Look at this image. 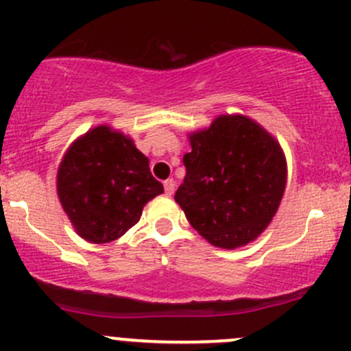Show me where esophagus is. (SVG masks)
Returning a JSON list of instances; mask_svg holds the SVG:
<instances>
[{"label":"esophagus","instance_id":"esophagus-1","mask_svg":"<svg viewBox=\"0 0 351 351\" xmlns=\"http://www.w3.org/2000/svg\"><path fill=\"white\" fill-rule=\"evenodd\" d=\"M165 193L166 195H173L175 193V182L173 180H166L165 182Z\"/></svg>","mask_w":351,"mask_h":351}]
</instances>
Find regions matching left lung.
I'll return each mask as SVG.
<instances>
[{
    "label": "left lung",
    "instance_id": "obj_1",
    "mask_svg": "<svg viewBox=\"0 0 351 351\" xmlns=\"http://www.w3.org/2000/svg\"><path fill=\"white\" fill-rule=\"evenodd\" d=\"M175 200L192 228L219 247L244 246L267 229L284 197L280 144L254 120L221 115L190 136Z\"/></svg>",
    "mask_w": 351,
    "mask_h": 351
}]
</instances>
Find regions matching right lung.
Listing matches in <instances>:
<instances>
[{"instance_id":"right-lung-1","label":"right lung","mask_w":351,"mask_h":351,"mask_svg":"<svg viewBox=\"0 0 351 351\" xmlns=\"http://www.w3.org/2000/svg\"><path fill=\"white\" fill-rule=\"evenodd\" d=\"M162 185L132 139L98 125L71 144L58 169V195L77 234L104 244L139 222Z\"/></svg>"}]
</instances>
